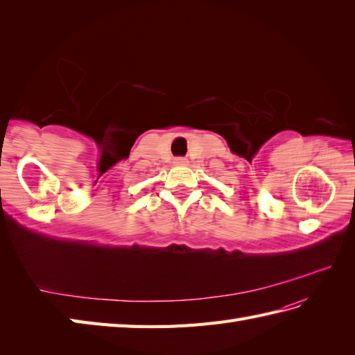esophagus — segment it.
I'll use <instances>...</instances> for the list:
<instances>
[{"label":"esophagus","instance_id":"1","mask_svg":"<svg viewBox=\"0 0 355 355\" xmlns=\"http://www.w3.org/2000/svg\"><path fill=\"white\" fill-rule=\"evenodd\" d=\"M186 163H187V160L183 157H177L175 160H173V164H177V166H184Z\"/></svg>","mask_w":355,"mask_h":355}]
</instances>
